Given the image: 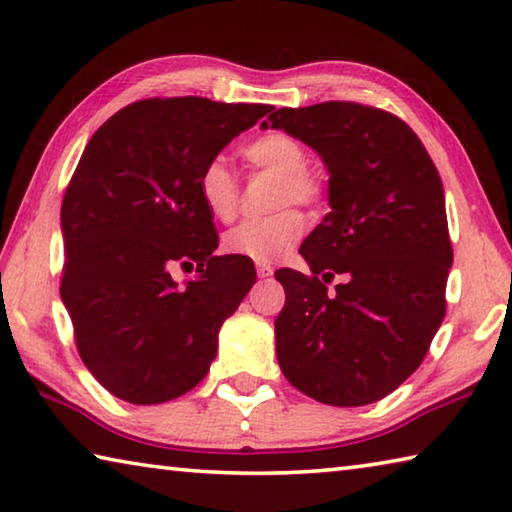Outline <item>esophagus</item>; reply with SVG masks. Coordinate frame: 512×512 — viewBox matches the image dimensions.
<instances>
[{"label": "esophagus", "mask_w": 512, "mask_h": 512, "mask_svg": "<svg viewBox=\"0 0 512 512\" xmlns=\"http://www.w3.org/2000/svg\"><path fill=\"white\" fill-rule=\"evenodd\" d=\"M257 275H259V277H271V275H273V266L259 262V264H257Z\"/></svg>", "instance_id": "1"}]
</instances>
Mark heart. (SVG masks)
I'll return each instance as SVG.
<instances>
[{
  "mask_svg": "<svg viewBox=\"0 0 512 512\" xmlns=\"http://www.w3.org/2000/svg\"><path fill=\"white\" fill-rule=\"evenodd\" d=\"M244 158L255 169L280 176L277 205H316L325 187L320 178L307 171V151L296 137L273 131L246 144ZM198 196L214 219L230 221L237 214L239 183L223 158H212L198 173ZM305 232V216L293 207L280 210L266 219H248L230 228L223 237V248L253 262L271 264L296 246Z\"/></svg>",
  "mask_w": 512,
  "mask_h": 512,
  "instance_id": "obj_1",
  "label": "heart"
}]
</instances>
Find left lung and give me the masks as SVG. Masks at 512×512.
<instances>
[{
    "instance_id": "1",
    "label": "left lung",
    "mask_w": 512,
    "mask_h": 512,
    "mask_svg": "<svg viewBox=\"0 0 512 512\" xmlns=\"http://www.w3.org/2000/svg\"><path fill=\"white\" fill-rule=\"evenodd\" d=\"M268 126L320 155L332 207L300 246L314 275L275 273L277 363L318 402L372 404L418 370L445 318L454 253L438 169L402 119L361 103L280 108ZM336 272L346 282L327 292Z\"/></svg>"
}]
</instances>
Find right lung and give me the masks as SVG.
Masks as SVG:
<instances>
[{"label": "right lung", "mask_w": 512, "mask_h": 512, "mask_svg": "<svg viewBox=\"0 0 512 512\" xmlns=\"http://www.w3.org/2000/svg\"><path fill=\"white\" fill-rule=\"evenodd\" d=\"M271 110L144 99L115 112L85 146L60 207V298L83 363L119 400H176L210 370L223 320L257 275L246 257L214 255L219 237L198 173ZM176 263L202 275L178 288Z\"/></svg>", "instance_id": "obj_1"}]
</instances>
